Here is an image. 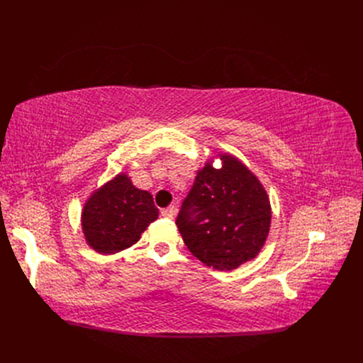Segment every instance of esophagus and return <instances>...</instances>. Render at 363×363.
Returning <instances> with one entry per match:
<instances>
[{
  "mask_svg": "<svg viewBox=\"0 0 363 363\" xmlns=\"http://www.w3.org/2000/svg\"><path fill=\"white\" fill-rule=\"evenodd\" d=\"M162 216H163L164 219H174V218H175V208H174V206L167 207V208H163V211H162Z\"/></svg>",
  "mask_w": 363,
  "mask_h": 363,
  "instance_id": "esophagus-1",
  "label": "esophagus"
}]
</instances>
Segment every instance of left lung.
Listing matches in <instances>:
<instances>
[{
  "label": "left lung",
  "instance_id": "8db88e82",
  "mask_svg": "<svg viewBox=\"0 0 363 363\" xmlns=\"http://www.w3.org/2000/svg\"><path fill=\"white\" fill-rule=\"evenodd\" d=\"M197 172L177 218L188 250L208 268L233 271L255 259L268 238L271 203L260 181L237 157L219 155Z\"/></svg>",
  "mask_w": 363,
  "mask_h": 363
}]
</instances>
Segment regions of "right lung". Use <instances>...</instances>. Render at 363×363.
Masks as SVG:
<instances>
[{
    "mask_svg": "<svg viewBox=\"0 0 363 363\" xmlns=\"http://www.w3.org/2000/svg\"><path fill=\"white\" fill-rule=\"evenodd\" d=\"M159 216L152 196L119 174L95 189L84 204L82 231L91 249L114 255L135 244Z\"/></svg>",
    "mask_w": 363,
    "mask_h": 363,
    "instance_id": "right-lung-1",
    "label": "right lung"
}]
</instances>
